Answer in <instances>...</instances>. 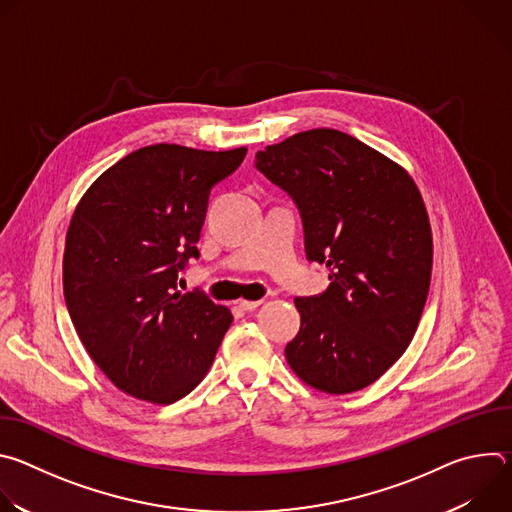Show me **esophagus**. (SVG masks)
Segmentation results:
<instances>
[{
    "label": "esophagus",
    "instance_id": "34e87169",
    "mask_svg": "<svg viewBox=\"0 0 512 512\" xmlns=\"http://www.w3.org/2000/svg\"><path fill=\"white\" fill-rule=\"evenodd\" d=\"M259 306H261V302H253V300H241V302H239V308L245 310V312H253V310H257Z\"/></svg>",
    "mask_w": 512,
    "mask_h": 512
}]
</instances>
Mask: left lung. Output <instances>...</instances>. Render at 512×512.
<instances>
[{
	"label": "left lung",
	"instance_id": "8db88e82",
	"mask_svg": "<svg viewBox=\"0 0 512 512\" xmlns=\"http://www.w3.org/2000/svg\"><path fill=\"white\" fill-rule=\"evenodd\" d=\"M255 166L300 208L306 253L330 287L298 298V336L285 358L328 395L360 391L401 358L431 279L433 239L409 172L336 129H310L257 152Z\"/></svg>",
	"mask_w": 512,
	"mask_h": 512
}]
</instances>
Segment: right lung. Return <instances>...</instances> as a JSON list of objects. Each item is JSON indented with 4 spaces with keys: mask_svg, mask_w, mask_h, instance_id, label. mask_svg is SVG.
<instances>
[{
    "mask_svg": "<svg viewBox=\"0 0 512 512\" xmlns=\"http://www.w3.org/2000/svg\"><path fill=\"white\" fill-rule=\"evenodd\" d=\"M247 148H141L83 194L64 241V300L77 334L123 393L158 405L186 397L208 373L233 322L229 308L178 291L198 257L210 188Z\"/></svg>",
    "mask_w": 512,
    "mask_h": 512,
    "instance_id": "add662e5",
    "label": "right lung"
}]
</instances>
